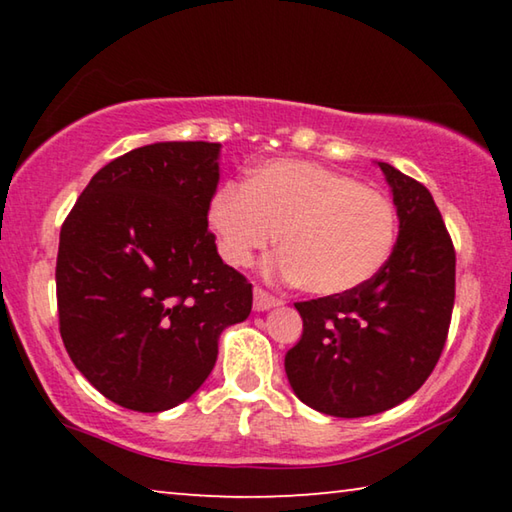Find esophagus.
I'll use <instances>...</instances> for the list:
<instances>
[{
	"label": "esophagus",
	"mask_w": 512,
	"mask_h": 512,
	"mask_svg": "<svg viewBox=\"0 0 512 512\" xmlns=\"http://www.w3.org/2000/svg\"><path fill=\"white\" fill-rule=\"evenodd\" d=\"M253 298H255V309H257V311H266V309H273V307H277V305H282L280 298L271 296V293L264 291L262 287H255V289H253Z\"/></svg>",
	"instance_id": "obj_1"
}]
</instances>
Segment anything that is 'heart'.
Returning a JSON list of instances; mask_svg holds the SVG:
<instances>
[{
    "label": "heart",
    "mask_w": 512,
    "mask_h": 512,
    "mask_svg": "<svg viewBox=\"0 0 512 512\" xmlns=\"http://www.w3.org/2000/svg\"><path fill=\"white\" fill-rule=\"evenodd\" d=\"M207 219L230 266H248L275 244V268L316 296L361 289L391 257L397 212L379 189L316 162L271 160L246 185L221 187Z\"/></svg>",
    "instance_id": "1"
}]
</instances>
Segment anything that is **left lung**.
Masks as SVG:
<instances>
[{
    "label": "left lung",
    "mask_w": 512,
    "mask_h": 512,
    "mask_svg": "<svg viewBox=\"0 0 512 512\" xmlns=\"http://www.w3.org/2000/svg\"><path fill=\"white\" fill-rule=\"evenodd\" d=\"M400 235L361 289L296 302L302 336L284 357L300 402L334 418L393 409L418 391L445 348L456 253L429 189L386 162Z\"/></svg>",
    "instance_id": "8db88e82"
}]
</instances>
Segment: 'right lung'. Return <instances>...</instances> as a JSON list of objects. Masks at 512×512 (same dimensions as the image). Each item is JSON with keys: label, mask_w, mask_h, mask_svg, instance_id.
Here are the masks:
<instances>
[{"label": "right lung", "mask_w": 512, "mask_h": 512, "mask_svg": "<svg viewBox=\"0 0 512 512\" xmlns=\"http://www.w3.org/2000/svg\"><path fill=\"white\" fill-rule=\"evenodd\" d=\"M221 144L140 146L94 173L60 228V336L83 377L124 409L183 404L253 287L216 253L207 212Z\"/></svg>", "instance_id": "right-lung-1"}]
</instances>
